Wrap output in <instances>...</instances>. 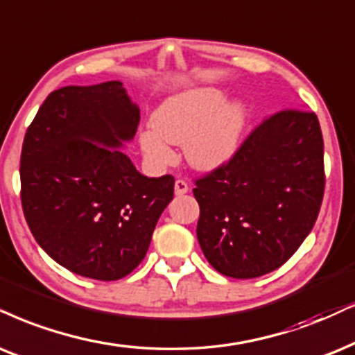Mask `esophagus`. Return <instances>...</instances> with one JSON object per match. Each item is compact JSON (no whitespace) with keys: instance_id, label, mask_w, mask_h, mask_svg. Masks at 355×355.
Masks as SVG:
<instances>
[{"instance_id":"obj_1","label":"esophagus","mask_w":355,"mask_h":355,"mask_svg":"<svg viewBox=\"0 0 355 355\" xmlns=\"http://www.w3.org/2000/svg\"><path fill=\"white\" fill-rule=\"evenodd\" d=\"M188 191H190V187H188L187 182H183V180L175 182V195L182 196V195H185V193H188Z\"/></svg>"}]
</instances>
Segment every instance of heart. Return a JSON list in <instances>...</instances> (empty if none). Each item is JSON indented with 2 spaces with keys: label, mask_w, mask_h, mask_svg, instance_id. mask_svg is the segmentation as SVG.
<instances>
[{
  "label": "heart",
  "mask_w": 355,
  "mask_h": 355,
  "mask_svg": "<svg viewBox=\"0 0 355 355\" xmlns=\"http://www.w3.org/2000/svg\"><path fill=\"white\" fill-rule=\"evenodd\" d=\"M249 119L244 100L226 101V92L200 87L177 93L160 103L150 116L152 129L139 132V146L157 168L175 162L168 144L183 146L187 162L201 172L223 167L239 149Z\"/></svg>",
  "instance_id": "1"
}]
</instances>
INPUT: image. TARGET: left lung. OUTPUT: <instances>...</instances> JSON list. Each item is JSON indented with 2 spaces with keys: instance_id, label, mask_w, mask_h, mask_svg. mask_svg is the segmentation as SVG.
I'll list each match as a JSON object with an SVG mask.
<instances>
[{
  "instance_id": "left-lung-1",
  "label": "left lung",
  "mask_w": 355,
  "mask_h": 355,
  "mask_svg": "<svg viewBox=\"0 0 355 355\" xmlns=\"http://www.w3.org/2000/svg\"><path fill=\"white\" fill-rule=\"evenodd\" d=\"M322 159L316 114L285 110L267 116L226 165L196 180V236L213 268L255 278L284 266L320 213Z\"/></svg>"
}]
</instances>
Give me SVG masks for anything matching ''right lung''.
<instances>
[{
  "label": "right lung",
  "mask_w": 355,
  "mask_h": 355,
  "mask_svg": "<svg viewBox=\"0 0 355 355\" xmlns=\"http://www.w3.org/2000/svg\"><path fill=\"white\" fill-rule=\"evenodd\" d=\"M139 106L118 80L52 92L21 152V201L34 239L77 275L131 273L173 200L170 175L147 178L124 154Z\"/></svg>",
  "instance_id": "right-lung-1"
}]
</instances>
